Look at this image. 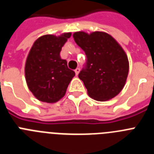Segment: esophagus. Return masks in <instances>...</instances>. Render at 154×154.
I'll return each mask as SVG.
<instances>
[{
	"instance_id": "1",
	"label": "esophagus",
	"mask_w": 154,
	"mask_h": 154,
	"mask_svg": "<svg viewBox=\"0 0 154 154\" xmlns=\"http://www.w3.org/2000/svg\"><path fill=\"white\" fill-rule=\"evenodd\" d=\"M79 72H80V69H79V68H77V69H75V72L76 75H78L79 73Z\"/></svg>"
}]
</instances>
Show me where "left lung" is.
Listing matches in <instances>:
<instances>
[{
    "instance_id": "1",
    "label": "left lung",
    "mask_w": 154,
    "mask_h": 154,
    "mask_svg": "<svg viewBox=\"0 0 154 154\" xmlns=\"http://www.w3.org/2000/svg\"><path fill=\"white\" fill-rule=\"evenodd\" d=\"M75 43L86 55V65L79 74L88 95L97 101L117 96L126 83L129 61L123 48L111 35L103 31L73 34Z\"/></svg>"
}]
</instances>
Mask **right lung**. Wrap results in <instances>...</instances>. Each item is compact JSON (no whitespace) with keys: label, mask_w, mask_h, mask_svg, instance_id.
Listing matches in <instances>:
<instances>
[{"label":"right lung","mask_w":154,"mask_h":154,"mask_svg":"<svg viewBox=\"0 0 154 154\" xmlns=\"http://www.w3.org/2000/svg\"><path fill=\"white\" fill-rule=\"evenodd\" d=\"M72 35H46L34 42L27 57L24 73L28 89L39 101L54 103L65 96L68 85L75 76L62 59V48Z\"/></svg>","instance_id":"right-lung-1"}]
</instances>
